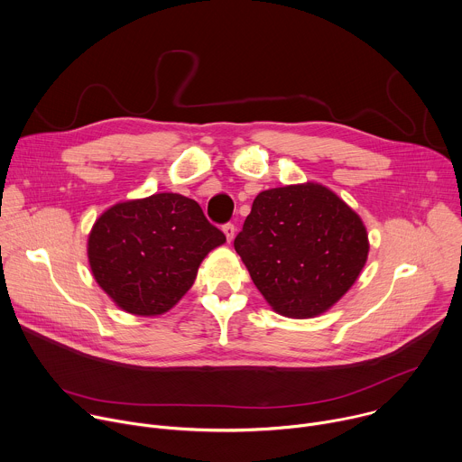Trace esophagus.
Here are the masks:
<instances>
[{
    "label": "esophagus",
    "instance_id": "esophagus-1",
    "mask_svg": "<svg viewBox=\"0 0 462 462\" xmlns=\"http://www.w3.org/2000/svg\"><path fill=\"white\" fill-rule=\"evenodd\" d=\"M222 231H224V235H226L227 242H233V238H235V233H236L235 226H233V224H226V226L222 227Z\"/></svg>",
    "mask_w": 462,
    "mask_h": 462
}]
</instances>
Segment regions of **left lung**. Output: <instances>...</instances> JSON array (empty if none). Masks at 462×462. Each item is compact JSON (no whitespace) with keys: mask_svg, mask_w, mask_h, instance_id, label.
Returning <instances> with one entry per match:
<instances>
[{"mask_svg":"<svg viewBox=\"0 0 462 462\" xmlns=\"http://www.w3.org/2000/svg\"><path fill=\"white\" fill-rule=\"evenodd\" d=\"M235 251L273 311L311 319L355 284L370 253L362 218L322 183L256 195Z\"/></svg>","mask_w":462,"mask_h":462,"instance_id":"1","label":"left lung"}]
</instances>
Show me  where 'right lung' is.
Masks as SVG:
<instances>
[{"label": "right lung", "instance_id": "add662e5", "mask_svg": "<svg viewBox=\"0 0 462 462\" xmlns=\"http://www.w3.org/2000/svg\"><path fill=\"white\" fill-rule=\"evenodd\" d=\"M224 242L195 200L156 193L106 209L88 233L87 256L120 310L158 317L191 290L202 260Z\"/></svg>", "mask_w": 462, "mask_h": 462}]
</instances>
